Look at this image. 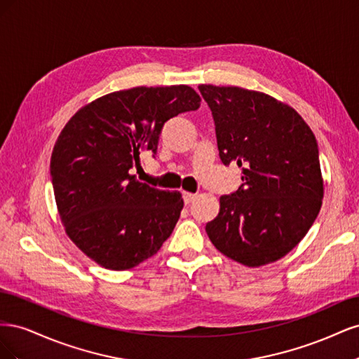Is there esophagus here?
Returning <instances> with one entry per match:
<instances>
[{
	"label": "esophagus",
	"mask_w": 359,
	"mask_h": 359,
	"mask_svg": "<svg viewBox=\"0 0 359 359\" xmlns=\"http://www.w3.org/2000/svg\"><path fill=\"white\" fill-rule=\"evenodd\" d=\"M182 199H184V203L189 205V203H191L194 199H196V194H194V193H189V191H184V193H182Z\"/></svg>",
	"instance_id": "obj_1"
}]
</instances>
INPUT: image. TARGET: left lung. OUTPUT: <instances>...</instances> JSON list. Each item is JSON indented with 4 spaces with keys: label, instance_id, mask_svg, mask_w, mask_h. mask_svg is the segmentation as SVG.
Masks as SVG:
<instances>
[{
    "label": "left lung",
    "instance_id": "1",
    "mask_svg": "<svg viewBox=\"0 0 359 359\" xmlns=\"http://www.w3.org/2000/svg\"><path fill=\"white\" fill-rule=\"evenodd\" d=\"M199 91L212 112L222 163L243 173L241 187L223 194L205 231L219 252L245 266L276 262L320 211L316 137L295 109L264 93L214 85Z\"/></svg>",
    "mask_w": 359,
    "mask_h": 359
}]
</instances>
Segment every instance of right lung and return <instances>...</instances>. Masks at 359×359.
<instances>
[{
	"label": "right lung",
	"mask_w": 359,
	"mask_h": 359,
	"mask_svg": "<svg viewBox=\"0 0 359 359\" xmlns=\"http://www.w3.org/2000/svg\"><path fill=\"white\" fill-rule=\"evenodd\" d=\"M199 106L187 85L136 86L83 106L62 128L50 157L58 212L70 240L100 266L133 268L170 236L181 193L149 187L130 169L142 153L157 154L168 119Z\"/></svg>",
	"instance_id": "add662e5"
}]
</instances>
